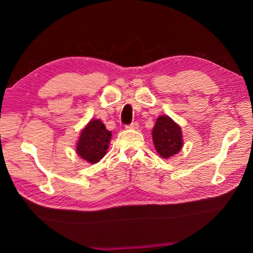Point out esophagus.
Returning a JSON list of instances; mask_svg holds the SVG:
<instances>
[{"label": "esophagus", "instance_id": "obj_1", "mask_svg": "<svg viewBox=\"0 0 253 253\" xmlns=\"http://www.w3.org/2000/svg\"><path fill=\"white\" fill-rule=\"evenodd\" d=\"M126 128H128V129H133V130H137L139 128V124L137 122H133L131 124H129V125H127Z\"/></svg>", "mask_w": 253, "mask_h": 253}]
</instances>
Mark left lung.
<instances>
[{
	"label": "left lung",
	"mask_w": 253,
	"mask_h": 253,
	"mask_svg": "<svg viewBox=\"0 0 253 253\" xmlns=\"http://www.w3.org/2000/svg\"><path fill=\"white\" fill-rule=\"evenodd\" d=\"M154 148L163 159H169L182 148L181 128L168 115L158 117L152 130Z\"/></svg>",
	"instance_id": "left-lung-1"
}]
</instances>
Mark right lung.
I'll return each mask as SVG.
<instances>
[{
	"label": "right lung",
	"mask_w": 253,
	"mask_h": 253,
	"mask_svg": "<svg viewBox=\"0 0 253 253\" xmlns=\"http://www.w3.org/2000/svg\"><path fill=\"white\" fill-rule=\"evenodd\" d=\"M112 133L100 120H91L80 132L76 152L91 164L98 163L106 154Z\"/></svg>",
	"instance_id": "obj_1"
}]
</instances>
